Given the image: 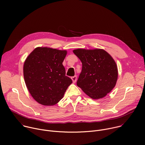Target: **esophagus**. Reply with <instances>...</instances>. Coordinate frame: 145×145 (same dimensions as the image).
Returning a JSON list of instances; mask_svg holds the SVG:
<instances>
[{
  "instance_id": "34e87169",
  "label": "esophagus",
  "mask_w": 145,
  "mask_h": 145,
  "mask_svg": "<svg viewBox=\"0 0 145 145\" xmlns=\"http://www.w3.org/2000/svg\"><path fill=\"white\" fill-rule=\"evenodd\" d=\"M71 78H72V81H73V83H75V82H76V81H77V76H73V77H72Z\"/></svg>"
}]
</instances>
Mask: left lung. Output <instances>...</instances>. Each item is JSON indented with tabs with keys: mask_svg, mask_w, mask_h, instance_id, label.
Returning <instances> with one entry per match:
<instances>
[{
	"mask_svg": "<svg viewBox=\"0 0 145 145\" xmlns=\"http://www.w3.org/2000/svg\"><path fill=\"white\" fill-rule=\"evenodd\" d=\"M73 53L82 63V71L77 86L93 99L106 96L115 87L118 68L112 57L100 49H78Z\"/></svg>",
	"mask_w": 145,
	"mask_h": 145,
	"instance_id": "left-lung-1",
	"label": "left lung"
}]
</instances>
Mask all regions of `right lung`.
<instances>
[{
    "instance_id": "add662e5",
    "label": "right lung",
    "mask_w": 145,
    "mask_h": 145,
    "mask_svg": "<svg viewBox=\"0 0 145 145\" xmlns=\"http://www.w3.org/2000/svg\"><path fill=\"white\" fill-rule=\"evenodd\" d=\"M67 50L50 48H35L27 57L24 65L26 87L39 104L53 106L63 97L72 80L65 76L63 65Z\"/></svg>"
}]
</instances>
